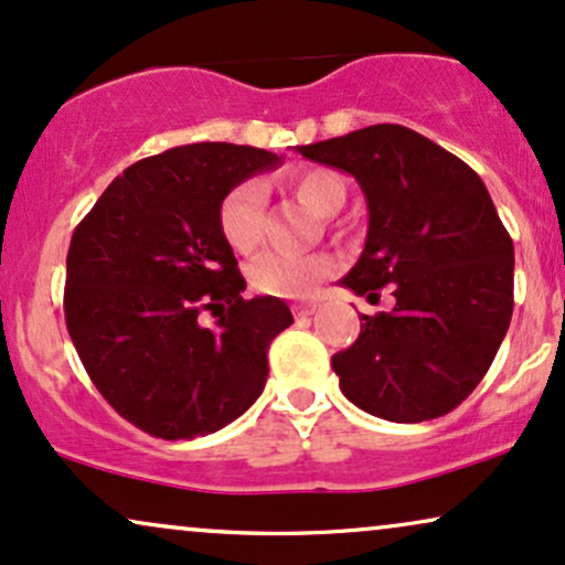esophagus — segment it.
<instances>
[{"label": "esophagus", "instance_id": "1", "mask_svg": "<svg viewBox=\"0 0 565 565\" xmlns=\"http://www.w3.org/2000/svg\"><path fill=\"white\" fill-rule=\"evenodd\" d=\"M317 311V303H309V301H298V303H294V315L296 317H311Z\"/></svg>", "mask_w": 565, "mask_h": 565}]
</instances>
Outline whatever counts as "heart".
Here are the masks:
<instances>
[{"mask_svg": "<svg viewBox=\"0 0 565 565\" xmlns=\"http://www.w3.org/2000/svg\"><path fill=\"white\" fill-rule=\"evenodd\" d=\"M288 191L309 206L319 217H332L345 204V183L335 172L322 167L296 172L285 180ZM220 233L235 254H254L264 241V222H267V185L262 180H243L233 185L220 201ZM335 256L322 254H277L269 250L248 267L250 288L264 296L277 298H306L317 288V282L335 275Z\"/></svg>", "mask_w": 565, "mask_h": 565, "instance_id": "1", "label": "heart"}]
</instances>
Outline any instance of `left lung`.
Wrapping results in <instances>:
<instances>
[{"label":"left lung","mask_w":565,"mask_h":565,"mask_svg":"<svg viewBox=\"0 0 565 565\" xmlns=\"http://www.w3.org/2000/svg\"><path fill=\"white\" fill-rule=\"evenodd\" d=\"M359 180L366 246L345 288L393 311L361 315L356 343L332 356L340 390L366 414L416 424L471 395L513 315V241L482 178L403 125H369L301 146Z\"/></svg>","instance_id":"8db88e82"}]
</instances>
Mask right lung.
<instances>
[{"mask_svg":"<svg viewBox=\"0 0 565 565\" xmlns=\"http://www.w3.org/2000/svg\"><path fill=\"white\" fill-rule=\"evenodd\" d=\"M277 164L254 146H175L130 164L75 227L67 332L104 401L149 435H212L262 395L269 343L294 315L275 296H241L217 212L230 188Z\"/></svg>","mask_w":565,"mask_h":565,"instance_id":"obj_1","label":"right lung"}]
</instances>
